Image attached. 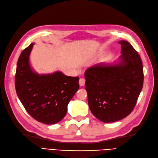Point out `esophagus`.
I'll list each match as a JSON object with an SVG mask.
<instances>
[{
  "label": "esophagus",
  "instance_id": "obj_1",
  "mask_svg": "<svg viewBox=\"0 0 158 158\" xmlns=\"http://www.w3.org/2000/svg\"><path fill=\"white\" fill-rule=\"evenodd\" d=\"M85 79H83V78H81V79H79V81L80 86L83 87L84 85H85Z\"/></svg>",
  "mask_w": 158,
  "mask_h": 158
}]
</instances>
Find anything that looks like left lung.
I'll use <instances>...</instances> for the list:
<instances>
[{"mask_svg": "<svg viewBox=\"0 0 158 158\" xmlns=\"http://www.w3.org/2000/svg\"><path fill=\"white\" fill-rule=\"evenodd\" d=\"M121 44L114 63L96 64L85 72V89L91 113L103 123L125 118L133 111L143 85L141 57L129 42Z\"/></svg>", "mask_w": 158, "mask_h": 158, "instance_id": "obj_1", "label": "left lung"}]
</instances>
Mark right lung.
Wrapping results in <instances>:
<instances>
[{"instance_id": "1", "label": "right lung", "mask_w": 158, "mask_h": 158, "mask_svg": "<svg viewBox=\"0 0 158 158\" xmlns=\"http://www.w3.org/2000/svg\"><path fill=\"white\" fill-rule=\"evenodd\" d=\"M34 43L21 53L17 61L15 85L17 96L35 120L47 124L57 123L65 116L67 106L79 89L78 77L60 71L39 75L29 64Z\"/></svg>"}]
</instances>
